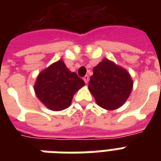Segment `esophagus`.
I'll list each match as a JSON object with an SVG mask.
<instances>
[{"label":"esophagus","instance_id":"34e87169","mask_svg":"<svg viewBox=\"0 0 161 161\" xmlns=\"http://www.w3.org/2000/svg\"><path fill=\"white\" fill-rule=\"evenodd\" d=\"M89 80H90V77L88 76V75H86V76H84V81L85 84H88L89 83Z\"/></svg>","mask_w":161,"mask_h":161}]
</instances>
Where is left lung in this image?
<instances>
[{
    "label": "left lung",
    "mask_w": 161,
    "mask_h": 161,
    "mask_svg": "<svg viewBox=\"0 0 161 161\" xmlns=\"http://www.w3.org/2000/svg\"><path fill=\"white\" fill-rule=\"evenodd\" d=\"M134 82L128 70L108 58L93 68L89 91L97 105L107 110L117 109L128 100Z\"/></svg>",
    "instance_id": "8db88e82"
}]
</instances>
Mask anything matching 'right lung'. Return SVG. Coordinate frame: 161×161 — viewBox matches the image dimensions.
I'll return each mask as SVG.
<instances>
[{"label":"right lung","instance_id":"1","mask_svg":"<svg viewBox=\"0 0 161 161\" xmlns=\"http://www.w3.org/2000/svg\"><path fill=\"white\" fill-rule=\"evenodd\" d=\"M84 82L67 68L62 59L40 71L34 84V92L46 108L53 111L67 108L75 93Z\"/></svg>","mask_w":161,"mask_h":161}]
</instances>
